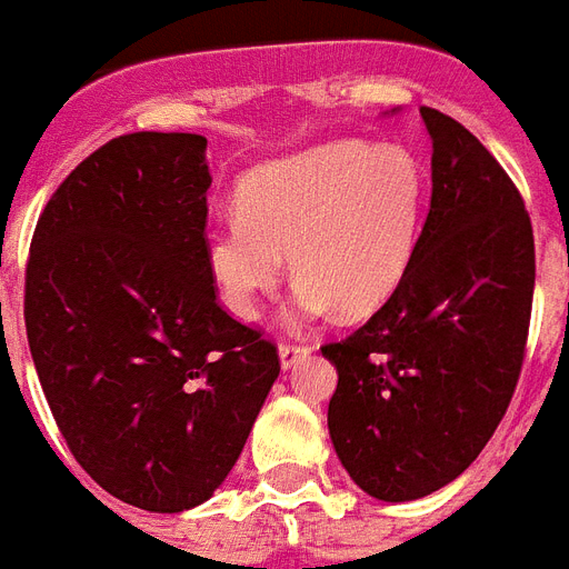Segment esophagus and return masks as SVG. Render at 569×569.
I'll return each instance as SVG.
<instances>
[{"label": "esophagus", "mask_w": 569, "mask_h": 569, "mask_svg": "<svg viewBox=\"0 0 569 569\" xmlns=\"http://www.w3.org/2000/svg\"><path fill=\"white\" fill-rule=\"evenodd\" d=\"M312 348L307 346V342H280V363H283V369H292L298 360H303V357H310Z\"/></svg>", "instance_id": "34e87169"}]
</instances>
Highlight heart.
Listing matches in <instances>:
<instances>
[{
    "label": "heart",
    "mask_w": 569,
    "mask_h": 569,
    "mask_svg": "<svg viewBox=\"0 0 569 569\" xmlns=\"http://www.w3.org/2000/svg\"><path fill=\"white\" fill-rule=\"evenodd\" d=\"M425 171L410 150L342 141L248 173L239 214L206 236V266L232 316L253 319L289 253L295 303L321 316L378 310L405 280L422 232Z\"/></svg>",
    "instance_id": "heart-1"
}]
</instances>
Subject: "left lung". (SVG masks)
Returning a JSON list of instances; mask_svg holds the SVG:
<instances>
[{
    "mask_svg": "<svg viewBox=\"0 0 569 569\" xmlns=\"http://www.w3.org/2000/svg\"><path fill=\"white\" fill-rule=\"evenodd\" d=\"M419 111L433 191L413 262L363 328L321 346L339 372L333 449L383 502L422 499L481 455L520 380L535 298V232L513 180L458 120Z\"/></svg>",
    "mask_w": 569,
    "mask_h": 569,
    "instance_id": "1",
    "label": "left lung"
}]
</instances>
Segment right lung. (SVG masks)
I'll return each mask as SVG.
<instances>
[{"label":"right lung","mask_w":569,"mask_h":569,"mask_svg":"<svg viewBox=\"0 0 569 569\" xmlns=\"http://www.w3.org/2000/svg\"><path fill=\"white\" fill-rule=\"evenodd\" d=\"M206 138L129 132L49 197L26 262V333L79 467L114 499L177 513L239 460L280 375L206 266Z\"/></svg>","instance_id":"obj_1"}]
</instances>
